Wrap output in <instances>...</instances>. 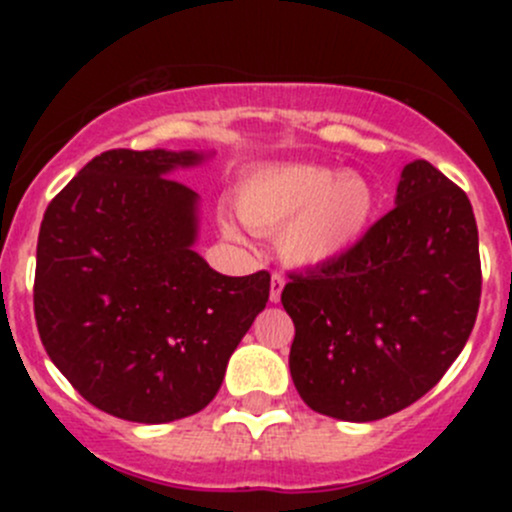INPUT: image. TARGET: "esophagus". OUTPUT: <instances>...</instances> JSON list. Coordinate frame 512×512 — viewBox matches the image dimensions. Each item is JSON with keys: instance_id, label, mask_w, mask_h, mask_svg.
Wrapping results in <instances>:
<instances>
[{"instance_id": "esophagus-1", "label": "esophagus", "mask_w": 512, "mask_h": 512, "mask_svg": "<svg viewBox=\"0 0 512 512\" xmlns=\"http://www.w3.org/2000/svg\"><path fill=\"white\" fill-rule=\"evenodd\" d=\"M287 277L282 275L280 270L272 272V282H270V299L272 302H280V294H282V287H285Z\"/></svg>"}]
</instances>
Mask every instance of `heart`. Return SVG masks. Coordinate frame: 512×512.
<instances>
[{
	"label": "heart",
	"mask_w": 512,
	"mask_h": 512,
	"mask_svg": "<svg viewBox=\"0 0 512 512\" xmlns=\"http://www.w3.org/2000/svg\"><path fill=\"white\" fill-rule=\"evenodd\" d=\"M379 195L359 175L322 165H265L242 180L237 210L247 225L282 235L294 265H324L349 252L374 223Z\"/></svg>",
	"instance_id": "obj_1"
}]
</instances>
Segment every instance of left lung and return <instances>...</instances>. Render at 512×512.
Segmentation results:
<instances>
[{
    "mask_svg": "<svg viewBox=\"0 0 512 512\" xmlns=\"http://www.w3.org/2000/svg\"><path fill=\"white\" fill-rule=\"evenodd\" d=\"M287 277L289 371L304 404L342 421L396 414L441 381L476 324L483 275L471 200L414 160L394 208L352 250Z\"/></svg>",
    "mask_w": 512,
    "mask_h": 512,
    "instance_id": "obj_1",
    "label": "left lung"
}]
</instances>
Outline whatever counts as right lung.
<instances>
[{
	"instance_id": "obj_1",
	"label": "right lung",
	"mask_w": 512,
	"mask_h": 512,
	"mask_svg": "<svg viewBox=\"0 0 512 512\" xmlns=\"http://www.w3.org/2000/svg\"><path fill=\"white\" fill-rule=\"evenodd\" d=\"M200 153L96 156L46 208L36 242L41 344L89 404L136 423L198 414L270 299V272L227 277L193 250L198 195L168 178Z\"/></svg>"
}]
</instances>
